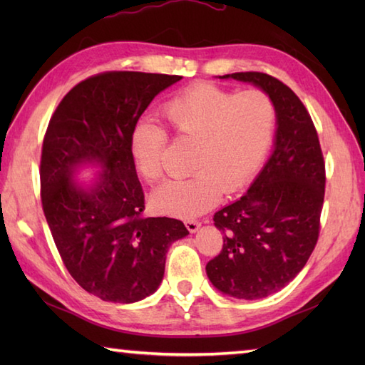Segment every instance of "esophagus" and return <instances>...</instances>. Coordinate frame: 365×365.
I'll return each instance as SVG.
<instances>
[{"label": "esophagus", "mask_w": 365, "mask_h": 365, "mask_svg": "<svg viewBox=\"0 0 365 365\" xmlns=\"http://www.w3.org/2000/svg\"><path fill=\"white\" fill-rule=\"evenodd\" d=\"M185 226H187L190 232H197L200 227V222L197 220H187L185 221Z\"/></svg>", "instance_id": "34e87169"}]
</instances>
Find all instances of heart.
<instances>
[{"label":"heart","instance_id":"b5f03b06","mask_svg":"<svg viewBox=\"0 0 365 365\" xmlns=\"http://www.w3.org/2000/svg\"><path fill=\"white\" fill-rule=\"evenodd\" d=\"M163 115L178 139L195 143L190 178L173 180L153 192L160 210L196 218L220 202L224 191L243 190L259 174L273 145L277 113L262 91L234 92L197 83L163 106ZM168 133L150 119L131 130L128 149L144 180L163 177Z\"/></svg>","mask_w":365,"mask_h":365}]
</instances>
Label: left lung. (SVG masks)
<instances>
[{"mask_svg": "<svg viewBox=\"0 0 365 365\" xmlns=\"http://www.w3.org/2000/svg\"><path fill=\"white\" fill-rule=\"evenodd\" d=\"M222 80L251 83L274 102V150L245 196L213 216L222 250L207 276L224 294L259 299L292 282L311 257L320 234L324 160L306 106L282 81L262 72Z\"/></svg>", "mask_w": 365, "mask_h": 365, "instance_id": "obj_1", "label": "left lung"}]
</instances>
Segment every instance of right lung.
Returning a JSON list of instances; mask_svg holds the SVG:
<instances>
[{"label": "right lung", "instance_id": "1", "mask_svg": "<svg viewBox=\"0 0 365 365\" xmlns=\"http://www.w3.org/2000/svg\"><path fill=\"white\" fill-rule=\"evenodd\" d=\"M178 75L103 72L61 100L43 138L41 199L68 273L111 302L149 297L165 276L166 252L190 232L180 220L147 218L128 143L155 96ZM103 169L91 187L73 180L80 165Z\"/></svg>", "mask_w": 365, "mask_h": 365}]
</instances>
